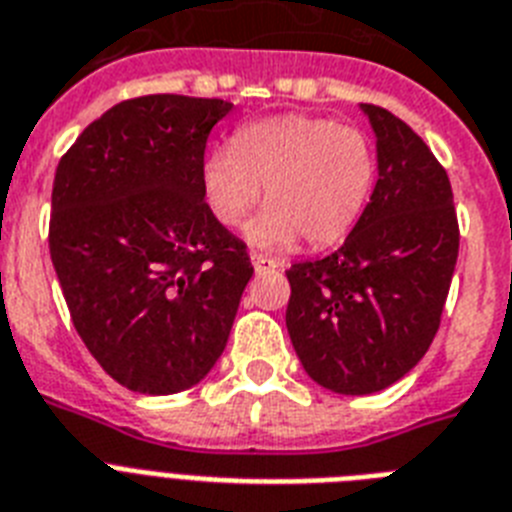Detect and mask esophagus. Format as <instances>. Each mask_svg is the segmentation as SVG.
<instances>
[{"label":"esophagus","mask_w":512,"mask_h":512,"mask_svg":"<svg viewBox=\"0 0 512 512\" xmlns=\"http://www.w3.org/2000/svg\"><path fill=\"white\" fill-rule=\"evenodd\" d=\"M252 265H255L257 273H270V270H276L281 263L268 255H257V252H252Z\"/></svg>","instance_id":"34e87169"}]
</instances>
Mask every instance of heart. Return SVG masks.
<instances>
[{"label":"heart","mask_w":512,"mask_h":512,"mask_svg":"<svg viewBox=\"0 0 512 512\" xmlns=\"http://www.w3.org/2000/svg\"><path fill=\"white\" fill-rule=\"evenodd\" d=\"M268 208L247 226L249 244L281 249L299 236L328 247L359 221L375 184V153L354 127L330 119L286 114L249 122L231 148L203 163V190L223 226H239L260 203Z\"/></svg>","instance_id":"heart-1"}]
</instances>
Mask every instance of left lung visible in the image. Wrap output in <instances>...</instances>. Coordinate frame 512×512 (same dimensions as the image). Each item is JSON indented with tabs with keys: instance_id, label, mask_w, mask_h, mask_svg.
<instances>
[{
	"instance_id": "1",
	"label": "left lung",
	"mask_w": 512,
	"mask_h": 512,
	"mask_svg": "<svg viewBox=\"0 0 512 512\" xmlns=\"http://www.w3.org/2000/svg\"><path fill=\"white\" fill-rule=\"evenodd\" d=\"M377 137V179L333 255L294 263L286 328L307 375L343 395L401 380L440 328L458 260L448 171L403 119L362 103Z\"/></svg>"
}]
</instances>
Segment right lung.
Listing matches in <instances>:
<instances>
[{"label": "right lung", "mask_w": 512, "mask_h": 512, "mask_svg": "<svg viewBox=\"0 0 512 512\" xmlns=\"http://www.w3.org/2000/svg\"><path fill=\"white\" fill-rule=\"evenodd\" d=\"M231 109L221 98H130L57 166L49 252L64 302L103 372L135 393L203 380L255 273L203 190L205 143Z\"/></svg>", "instance_id": "1"}]
</instances>
